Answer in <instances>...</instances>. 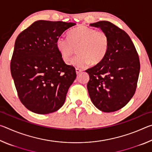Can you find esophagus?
<instances>
[{
    "instance_id": "1",
    "label": "esophagus",
    "mask_w": 152,
    "mask_h": 152,
    "mask_svg": "<svg viewBox=\"0 0 152 152\" xmlns=\"http://www.w3.org/2000/svg\"><path fill=\"white\" fill-rule=\"evenodd\" d=\"M82 72V70H80V69H78V68H76V73L77 75H78V74H80Z\"/></svg>"
}]
</instances>
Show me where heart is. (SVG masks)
<instances>
[{"instance_id": "heart-1", "label": "heart", "mask_w": 152, "mask_h": 152, "mask_svg": "<svg viewBox=\"0 0 152 152\" xmlns=\"http://www.w3.org/2000/svg\"><path fill=\"white\" fill-rule=\"evenodd\" d=\"M109 39L106 32L86 26H80L69 33V39L60 37L56 48L64 61L69 59L77 48L78 54L69 62L77 68H85L98 64L104 60L109 50Z\"/></svg>"}]
</instances>
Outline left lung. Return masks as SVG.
Wrapping results in <instances>:
<instances>
[{"mask_svg": "<svg viewBox=\"0 0 152 152\" xmlns=\"http://www.w3.org/2000/svg\"><path fill=\"white\" fill-rule=\"evenodd\" d=\"M90 26L109 36V46L101 62L86 70L91 101L102 112H114L127 104L135 94L140 70V59L129 36L110 22L102 20Z\"/></svg>", "mask_w": 152, "mask_h": 152, "instance_id": "1", "label": "left lung"}]
</instances>
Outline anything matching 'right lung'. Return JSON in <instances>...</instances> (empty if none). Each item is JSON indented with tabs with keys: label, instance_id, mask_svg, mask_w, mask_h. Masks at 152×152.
<instances>
[{
	"label": "right lung",
	"instance_id": "obj_1",
	"mask_svg": "<svg viewBox=\"0 0 152 152\" xmlns=\"http://www.w3.org/2000/svg\"><path fill=\"white\" fill-rule=\"evenodd\" d=\"M74 23L39 20L18 35L11 72L18 96L31 111L41 115L58 110L76 74L56 48V41Z\"/></svg>",
	"mask_w": 152,
	"mask_h": 152
}]
</instances>
